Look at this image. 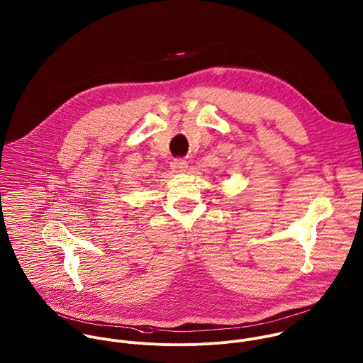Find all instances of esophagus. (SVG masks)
Returning a JSON list of instances; mask_svg holds the SVG:
<instances>
[{
    "instance_id": "1",
    "label": "esophagus",
    "mask_w": 363,
    "mask_h": 363,
    "mask_svg": "<svg viewBox=\"0 0 363 363\" xmlns=\"http://www.w3.org/2000/svg\"><path fill=\"white\" fill-rule=\"evenodd\" d=\"M171 169L172 172L175 174H181V172H185L188 169V161L185 160H181V158H177L171 162Z\"/></svg>"
}]
</instances>
